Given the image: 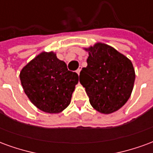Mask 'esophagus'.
<instances>
[{
	"label": "esophagus",
	"instance_id": "esophagus-1",
	"mask_svg": "<svg viewBox=\"0 0 153 153\" xmlns=\"http://www.w3.org/2000/svg\"><path fill=\"white\" fill-rule=\"evenodd\" d=\"M80 71H81V68H79V69H78V70H76V72H77V74H79V73H80Z\"/></svg>",
	"mask_w": 153,
	"mask_h": 153
}]
</instances>
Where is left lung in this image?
<instances>
[{
	"label": "left lung",
	"instance_id": "left-lung-1",
	"mask_svg": "<svg viewBox=\"0 0 153 153\" xmlns=\"http://www.w3.org/2000/svg\"><path fill=\"white\" fill-rule=\"evenodd\" d=\"M88 65L79 74L90 104L97 111L110 114L125 105L135 79L132 62L113 47L97 43L88 49Z\"/></svg>",
	"mask_w": 153,
	"mask_h": 153
}]
</instances>
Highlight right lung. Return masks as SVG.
Wrapping results in <instances>:
<instances>
[{
  "label": "right lung",
  "instance_id": "obj_1",
  "mask_svg": "<svg viewBox=\"0 0 153 153\" xmlns=\"http://www.w3.org/2000/svg\"><path fill=\"white\" fill-rule=\"evenodd\" d=\"M25 93L42 111L59 113L70 105L79 75L53 52H42L23 68L19 74Z\"/></svg>",
  "mask_w": 153,
  "mask_h": 153
}]
</instances>
